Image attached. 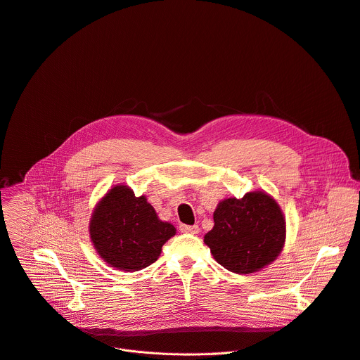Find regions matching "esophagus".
<instances>
[{"label":"esophagus","instance_id":"34e87169","mask_svg":"<svg viewBox=\"0 0 360 360\" xmlns=\"http://www.w3.org/2000/svg\"><path fill=\"white\" fill-rule=\"evenodd\" d=\"M181 231L182 233H188V234H198L200 233V226L198 225H185L181 224Z\"/></svg>","mask_w":360,"mask_h":360}]
</instances>
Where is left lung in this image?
<instances>
[{"mask_svg": "<svg viewBox=\"0 0 360 360\" xmlns=\"http://www.w3.org/2000/svg\"><path fill=\"white\" fill-rule=\"evenodd\" d=\"M218 264L236 274H251L270 266L285 243V217L266 191L225 198L214 211V226L205 234Z\"/></svg>", "mask_w": 360, "mask_h": 360, "instance_id": "left-lung-1", "label": "left lung"}]
</instances>
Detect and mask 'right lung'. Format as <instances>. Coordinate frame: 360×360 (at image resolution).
Instances as JSON below:
<instances>
[{
	"mask_svg": "<svg viewBox=\"0 0 360 360\" xmlns=\"http://www.w3.org/2000/svg\"><path fill=\"white\" fill-rule=\"evenodd\" d=\"M89 234L105 263L132 273L155 263L162 245L176 234V228L159 219L145 195L135 197L129 186L117 184L96 204Z\"/></svg>",
	"mask_w": 360,
	"mask_h": 360,
	"instance_id": "add662e5",
	"label": "right lung"
}]
</instances>
